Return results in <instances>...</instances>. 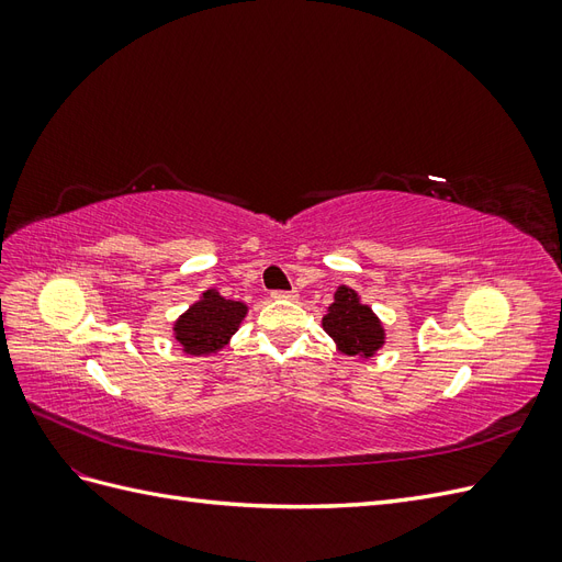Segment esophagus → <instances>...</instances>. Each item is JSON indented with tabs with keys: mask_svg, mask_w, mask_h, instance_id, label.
<instances>
[{
	"mask_svg": "<svg viewBox=\"0 0 562 562\" xmlns=\"http://www.w3.org/2000/svg\"><path fill=\"white\" fill-rule=\"evenodd\" d=\"M271 297H274V300H295L297 291H274V293H271Z\"/></svg>",
	"mask_w": 562,
	"mask_h": 562,
	"instance_id": "esophagus-1",
	"label": "esophagus"
}]
</instances>
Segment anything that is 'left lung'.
I'll use <instances>...</instances> for the list:
<instances>
[{"label": "left lung", "mask_w": 562, "mask_h": 562, "mask_svg": "<svg viewBox=\"0 0 562 562\" xmlns=\"http://www.w3.org/2000/svg\"><path fill=\"white\" fill-rule=\"evenodd\" d=\"M323 330H326L342 353L368 356L375 353L384 345V328L380 318L372 314L368 304L359 302V295L347 285H339L335 302L323 316Z\"/></svg>", "instance_id": "1"}]
</instances>
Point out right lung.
I'll return each mask as SVG.
<instances>
[{
  "mask_svg": "<svg viewBox=\"0 0 562 562\" xmlns=\"http://www.w3.org/2000/svg\"><path fill=\"white\" fill-rule=\"evenodd\" d=\"M248 307L244 302L225 300L215 291H206L176 321V339L184 353L203 356L223 349L229 337L239 330Z\"/></svg>",
  "mask_w": 562,
  "mask_h": 562,
  "instance_id": "add662e5",
  "label": "right lung"
}]
</instances>
